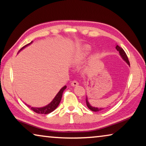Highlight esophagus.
<instances>
[{
  "instance_id": "obj_1",
  "label": "esophagus",
  "mask_w": 146,
  "mask_h": 146,
  "mask_svg": "<svg viewBox=\"0 0 146 146\" xmlns=\"http://www.w3.org/2000/svg\"><path fill=\"white\" fill-rule=\"evenodd\" d=\"M71 84L72 86H76L78 85V82L76 80H73L72 82H71Z\"/></svg>"
}]
</instances>
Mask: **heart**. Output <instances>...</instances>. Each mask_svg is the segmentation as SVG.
I'll return each mask as SVG.
<instances>
[{"label": "heart", "mask_w": 146, "mask_h": 146, "mask_svg": "<svg viewBox=\"0 0 146 146\" xmlns=\"http://www.w3.org/2000/svg\"><path fill=\"white\" fill-rule=\"evenodd\" d=\"M90 51V46H86L80 49L78 52L76 54L75 57H74V62L75 64H79L81 62L84 60L86 55H88L89 51Z\"/></svg>", "instance_id": "obj_1"}]
</instances>
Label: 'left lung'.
<instances>
[{
    "mask_svg": "<svg viewBox=\"0 0 146 146\" xmlns=\"http://www.w3.org/2000/svg\"><path fill=\"white\" fill-rule=\"evenodd\" d=\"M116 49H117V50L119 51L120 55H121V56H122L123 60H124L125 62H126L130 66V63H129V60H128L127 56L126 53H125V51H123V49L122 48H120V46H118V45L116 46ZM86 104H87L88 108L90 109V110L93 111H95V112L96 111H99L103 110V108H95V107H93V106H91L90 104V103L88 102V98L87 97L86 98Z\"/></svg>",
    "mask_w": 146,
    "mask_h": 146,
    "instance_id": "left-lung-1",
    "label": "left lung"
}]
</instances>
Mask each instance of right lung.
<instances>
[{
	"instance_id": "add662e5",
	"label": "right lung",
	"mask_w": 146,
	"mask_h": 146,
	"mask_svg": "<svg viewBox=\"0 0 146 146\" xmlns=\"http://www.w3.org/2000/svg\"><path fill=\"white\" fill-rule=\"evenodd\" d=\"M32 42H31L30 43H29L28 44H26L24 46H23L20 50H21L22 49H23L24 48H25L26 46H27L29 44H30ZM66 89V86H64V87L61 89V90L59 91V92L57 93V95H56V97L54 98V99L52 100L49 104L48 106H45V107L43 108H33V107H30L29 106H28L29 108H31V110L33 111L34 112H35L36 113H38V114H48V113H50L51 112L53 111L55 109L58 107V106L59 105V104L60 102L62 97V94L64 91Z\"/></svg>"
}]
</instances>
